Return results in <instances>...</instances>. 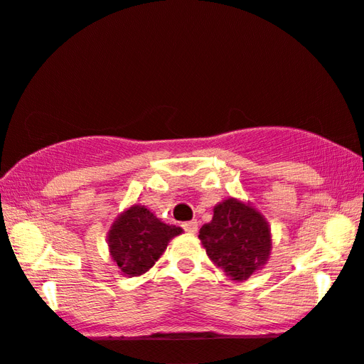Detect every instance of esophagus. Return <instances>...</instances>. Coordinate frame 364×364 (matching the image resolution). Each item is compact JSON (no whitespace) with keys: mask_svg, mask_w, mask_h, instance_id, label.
Returning <instances> with one entry per match:
<instances>
[{"mask_svg":"<svg viewBox=\"0 0 364 364\" xmlns=\"http://www.w3.org/2000/svg\"><path fill=\"white\" fill-rule=\"evenodd\" d=\"M182 228L186 229V232H188V234H196V232H198V223H196V221L183 223Z\"/></svg>","mask_w":364,"mask_h":364,"instance_id":"obj_1","label":"esophagus"}]
</instances>
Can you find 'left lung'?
<instances>
[{
  "label": "left lung",
  "instance_id": "obj_1",
  "mask_svg": "<svg viewBox=\"0 0 364 364\" xmlns=\"http://www.w3.org/2000/svg\"><path fill=\"white\" fill-rule=\"evenodd\" d=\"M206 255L230 281L243 282L259 271L272 250L271 228L255 206L228 198L213 210V219L200 229Z\"/></svg>",
  "mask_w": 364,
  "mask_h": 364
}]
</instances>
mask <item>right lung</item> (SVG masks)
<instances>
[{"label": "right lung", "mask_w": 364, "mask_h": 364, "mask_svg": "<svg viewBox=\"0 0 364 364\" xmlns=\"http://www.w3.org/2000/svg\"><path fill=\"white\" fill-rule=\"evenodd\" d=\"M182 232L177 225L161 221L148 208L132 205L111 224L108 232L111 259L124 276H141L151 269L168 243Z\"/></svg>", "instance_id": "1"}]
</instances>
